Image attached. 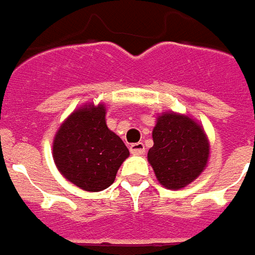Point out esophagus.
<instances>
[{"mask_svg": "<svg viewBox=\"0 0 255 255\" xmlns=\"http://www.w3.org/2000/svg\"><path fill=\"white\" fill-rule=\"evenodd\" d=\"M130 152L133 155H142V153L145 152V147H144L142 142H134V144L130 145Z\"/></svg>", "mask_w": 255, "mask_h": 255, "instance_id": "1", "label": "esophagus"}]
</instances>
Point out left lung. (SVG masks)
Wrapping results in <instances>:
<instances>
[{"mask_svg":"<svg viewBox=\"0 0 255 255\" xmlns=\"http://www.w3.org/2000/svg\"><path fill=\"white\" fill-rule=\"evenodd\" d=\"M152 140L148 162L165 188H184L206 169L210 142L203 126L189 115L173 111L158 115Z\"/></svg>","mask_w":255,"mask_h":255,"instance_id":"left-lung-1","label":"left lung"}]
</instances>
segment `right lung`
<instances>
[{
    "label": "right lung",
    "instance_id": "obj_1",
    "mask_svg": "<svg viewBox=\"0 0 255 255\" xmlns=\"http://www.w3.org/2000/svg\"><path fill=\"white\" fill-rule=\"evenodd\" d=\"M106 104L88 103L74 110L56 131L52 155L66 180L88 192L108 188L129 149L106 122Z\"/></svg>",
    "mask_w": 255,
    "mask_h": 255
}]
</instances>
